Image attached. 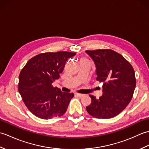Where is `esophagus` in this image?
<instances>
[{
	"label": "esophagus",
	"instance_id": "34e87169",
	"mask_svg": "<svg viewBox=\"0 0 149 149\" xmlns=\"http://www.w3.org/2000/svg\"><path fill=\"white\" fill-rule=\"evenodd\" d=\"M75 95H77V97H81L83 96V94H81V93H75Z\"/></svg>",
	"mask_w": 149,
	"mask_h": 149
}]
</instances>
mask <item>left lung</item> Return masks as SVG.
Returning <instances> with one entry per match:
<instances>
[{
    "label": "left lung",
    "mask_w": 149,
    "mask_h": 149,
    "mask_svg": "<svg viewBox=\"0 0 149 149\" xmlns=\"http://www.w3.org/2000/svg\"><path fill=\"white\" fill-rule=\"evenodd\" d=\"M96 68L97 81L103 83L99 99L89 95L91 102L86 109L90 115L107 119L118 115L130 102L136 87L131 65L120 54L109 49L86 50Z\"/></svg>",
    "instance_id": "8db88e82"
}]
</instances>
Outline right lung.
<instances>
[{
  "label": "right lung",
  "instance_id": "obj_1",
  "mask_svg": "<svg viewBox=\"0 0 149 149\" xmlns=\"http://www.w3.org/2000/svg\"><path fill=\"white\" fill-rule=\"evenodd\" d=\"M75 52L59 51L40 54L29 59L18 78V91L30 111L48 120L65 114L73 93L63 92L52 85L58 79L68 59Z\"/></svg>",
  "mask_w": 149,
  "mask_h": 149
}]
</instances>
